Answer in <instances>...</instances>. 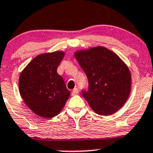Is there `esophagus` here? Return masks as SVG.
<instances>
[{
    "mask_svg": "<svg viewBox=\"0 0 153 153\" xmlns=\"http://www.w3.org/2000/svg\"><path fill=\"white\" fill-rule=\"evenodd\" d=\"M78 92H79V91H78V88H75V89H74L73 90H72V95H77V94H78Z\"/></svg>",
    "mask_w": 153,
    "mask_h": 153,
    "instance_id": "esophagus-1",
    "label": "esophagus"
}]
</instances>
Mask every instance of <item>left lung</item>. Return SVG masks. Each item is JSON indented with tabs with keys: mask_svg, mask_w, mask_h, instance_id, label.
<instances>
[{
	"mask_svg": "<svg viewBox=\"0 0 153 153\" xmlns=\"http://www.w3.org/2000/svg\"><path fill=\"white\" fill-rule=\"evenodd\" d=\"M75 56L87 77L88 89H82V95L90 107L101 115L119 110L131 90V75L126 64L102 47L78 51Z\"/></svg>",
	"mask_w": 153,
	"mask_h": 153,
	"instance_id": "1",
	"label": "left lung"
}]
</instances>
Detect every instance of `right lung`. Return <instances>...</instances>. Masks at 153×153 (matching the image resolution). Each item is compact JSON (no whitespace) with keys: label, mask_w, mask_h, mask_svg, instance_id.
I'll return each mask as SVG.
<instances>
[{"label":"right lung","mask_w":153,"mask_h":153,"mask_svg":"<svg viewBox=\"0 0 153 153\" xmlns=\"http://www.w3.org/2000/svg\"><path fill=\"white\" fill-rule=\"evenodd\" d=\"M64 57L61 51L38 55L22 71L19 78L21 98L29 109L44 118L60 113L70 95L57 69Z\"/></svg>","instance_id":"right-lung-1"}]
</instances>
